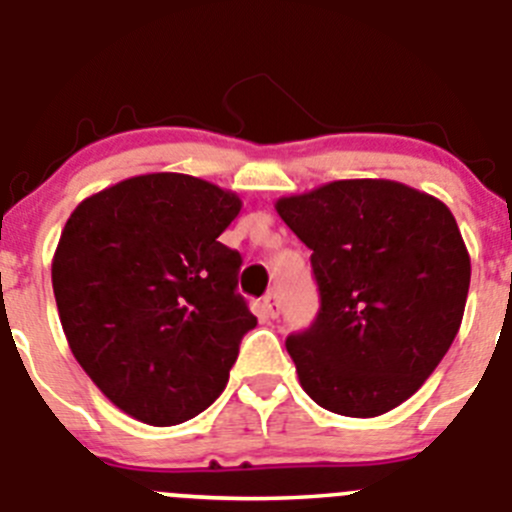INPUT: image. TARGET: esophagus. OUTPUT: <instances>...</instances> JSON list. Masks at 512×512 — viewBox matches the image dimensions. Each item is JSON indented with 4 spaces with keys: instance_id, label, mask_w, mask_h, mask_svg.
Masks as SVG:
<instances>
[{
    "instance_id": "34e87169",
    "label": "esophagus",
    "mask_w": 512,
    "mask_h": 512,
    "mask_svg": "<svg viewBox=\"0 0 512 512\" xmlns=\"http://www.w3.org/2000/svg\"><path fill=\"white\" fill-rule=\"evenodd\" d=\"M262 310H265V315L272 317V320L280 315V302H277L275 292H267V295L262 297Z\"/></svg>"
}]
</instances>
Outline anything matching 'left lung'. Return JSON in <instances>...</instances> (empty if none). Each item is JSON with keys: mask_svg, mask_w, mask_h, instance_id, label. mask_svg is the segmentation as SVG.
<instances>
[{"mask_svg": "<svg viewBox=\"0 0 512 512\" xmlns=\"http://www.w3.org/2000/svg\"><path fill=\"white\" fill-rule=\"evenodd\" d=\"M275 210L312 250L322 300L310 330L285 342L302 390L347 418L390 413L463 322L470 255L453 212L395 180H335Z\"/></svg>", "mask_w": 512, "mask_h": 512, "instance_id": "8db88e82", "label": "left lung"}]
</instances>
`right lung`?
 Masks as SVG:
<instances>
[{"mask_svg":"<svg viewBox=\"0 0 512 512\" xmlns=\"http://www.w3.org/2000/svg\"><path fill=\"white\" fill-rule=\"evenodd\" d=\"M240 210L232 190L150 172L89 195L64 225L52 287L69 350L140 423L210 408L257 325L235 292L240 255L217 240Z\"/></svg>","mask_w":512,"mask_h":512,"instance_id":"add662e5","label":"right lung"}]
</instances>
